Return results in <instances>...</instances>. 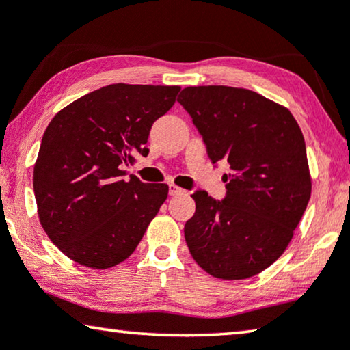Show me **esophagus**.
Returning a JSON list of instances; mask_svg holds the SVG:
<instances>
[{"mask_svg": "<svg viewBox=\"0 0 350 350\" xmlns=\"http://www.w3.org/2000/svg\"><path fill=\"white\" fill-rule=\"evenodd\" d=\"M169 193H170L172 196H176V194H183V193H185V189H181V188H178V186H176V185L170 183V185H169Z\"/></svg>", "mask_w": 350, "mask_h": 350, "instance_id": "esophagus-1", "label": "esophagus"}]
</instances>
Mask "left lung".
Segmentation results:
<instances>
[{
	"label": "left lung",
	"instance_id": "obj_1",
	"mask_svg": "<svg viewBox=\"0 0 350 350\" xmlns=\"http://www.w3.org/2000/svg\"><path fill=\"white\" fill-rule=\"evenodd\" d=\"M178 102L193 118L212 162L232 170L226 198L196 191L185 239L210 275L242 280L280 258L312 189L303 132L288 108L248 89L198 85Z\"/></svg>",
	"mask_w": 350,
	"mask_h": 350
}]
</instances>
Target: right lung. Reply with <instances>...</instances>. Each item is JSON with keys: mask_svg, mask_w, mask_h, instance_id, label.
Instances as JSON below:
<instances>
[{"mask_svg": "<svg viewBox=\"0 0 350 350\" xmlns=\"http://www.w3.org/2000/svg\"><path fill=\"white\" fill-rule=\"evenodd\" d=\"M180 85L109 84L60 109L42 135L33 170L38 217L70 260L108 269L127 260L169 194L165 183L126 180L148 154L152 122Z\"/></svg>", "mask_w": 350, "mask_h": 350, "instance_id": "right-lung-1", "label": "right lung"}]
</instances>
